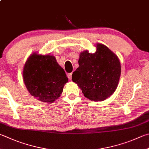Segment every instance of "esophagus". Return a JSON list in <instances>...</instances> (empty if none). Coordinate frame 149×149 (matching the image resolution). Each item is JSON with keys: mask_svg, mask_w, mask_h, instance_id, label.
<instances>
[{"mask_svg": "<svg viewBox=\"0 0 149 149\" xmlns=\"http://www.w3.org/2000/svg\"><path fill=\"white\" fill-rule=\"evenodd\" d=\"M72 73H70V74H68L67 75L68 78L70 80L72 79Z\"/></svg>", "mask_w": 149, "mask_h": 149, "instance_id": "1", "label": "esophagus"}]
</instances>
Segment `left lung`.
I'll return each instance as SVG.
<instances>
[{
  "mask_svg": "<svg viewBox=\"0 0 149 149\" xmlns=\"http://www.w3.org/2000/svg\"><path fill=\"white\" fill-rule=\"evenodd\" d=\"M79 67L72 79L81 89L86 98L103 101L114 93L119 81L121 67L119 59L105 45L97 44L96 51L80 53Z\"/></svg>",
  "mask_w": 149,
  "mask_h": 149,
  "instance_id": "1",
  "label": "left lung"
}]
</instances>
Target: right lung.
<instances>
[{
  "mask_svg": "<svg viewBox=\"0 0 149 149\" xmlns=\"http://www.w3.org/2000/svg\"><path fill=\"white\" fill-rule=\"evenodd\" d=\"M23 81L29 93L40 102L52 103L63 93L68 81L66 73L53 55L29 56L24 66Z\"/></svg>",
  "mask_w": 149,
  "mask_h": 149,
  "instance_id": "obj_1",
  "label": "right lung"
}]
</instances>
